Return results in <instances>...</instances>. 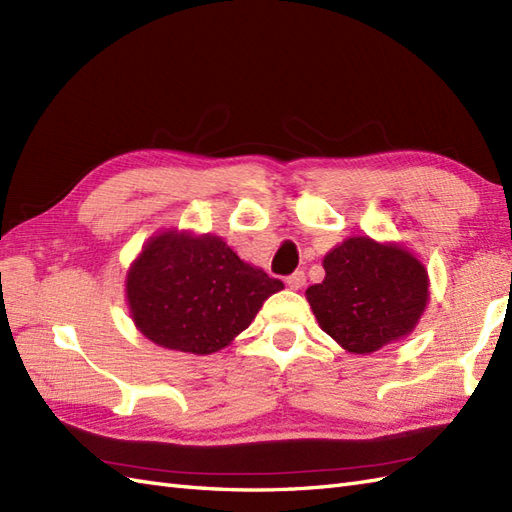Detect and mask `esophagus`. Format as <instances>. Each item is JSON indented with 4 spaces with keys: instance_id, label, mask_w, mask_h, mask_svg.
Listing matches in <instances>:
<instances>
[{
    "instance_id": "esophagus-1",
    "label": "esophagus",
    "mask_w": 512,
    "mask_h": 512,
    "mask_svg": "<svg viewBox=\"0 0 512 512\" xmlns=\"http://www.w3.org/2000/svg\"><path fill=\"white\" fill-rule=\"evenodd\" d=\"M285 283H287V287H290V290H300V287L307 283L305 272L303 270H296L294 274H290V277L285 279Z\"/></svg>"
}]
</instances>
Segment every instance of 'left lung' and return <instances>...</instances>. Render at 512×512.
Masks as SVG:
<instances>
[{
    "mask_svg": "<svg viewBox=\"0 0 512 512\" xmlns=\"http://www.w3.org/2000/svg\"><path fill=\"white\" fill-rule=\"evenodd\" d=\"M326 277L305 292L320 329L352 355L411 335L430 300L428 270L409 248L352 235L324 255Z\"/></svg>",
    "mask_w": 512,
    "mask_h": 512,
    "instance_id": "obj_1",
    "label": "left lung"
}]
</instances>
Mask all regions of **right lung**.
Here are the masks:
<instances>
[{"label": "right lung", "instance_id": "obj_1", "mask_svg": "<svg viewBox=\"0 0 512 512\" xmlns=\"http://www.w3.org/2000/svg\"><path fill=\"white\" fill-rule=\"evenodd\" d=\"M279 279L246 264L220 235L166 229L131 261L125 279L129 316L149 342L212 355L248 329Z\"/></svg>", "mask_w": 512, "mask_h": 512}]
</instances>
